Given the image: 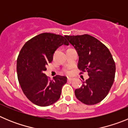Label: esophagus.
<instances>
[{"mask_svg":"<svg viewBox=\"0 0 128 128\" xmlns=\"http://www.w3.org/2000/svg\"><path fill=\"white\" fill-rule=\"evenodd\" d=\"M67 80H68V81H72V80H73V78H68Z\"/></svg>","mask_w":128,"mask_h":128,"instance_id":"obj_1","label":"esophagus"}]
</instances>
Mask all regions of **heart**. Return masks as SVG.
<instances>
[{
  "instance_id": "b5f03b06",
  "label": "heart",
  "mask_w": 128,
  "mask_h": 128,
  "mask_svg": "<svg viewBox=\"0 0 128 128\" xmlns=\"http://www.w3.org/2000/svg\"><path fill=\"white\" fill-rule=\"evenodd\" d=\"M68 72V73H69V72Z\"/></svg>"
}]
</instances>
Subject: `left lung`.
<instances>
[{"label":"left lung","instance_id":"8db88e82","mask_svg":"<svg viewBox=\"0 0 128 128\" xmlns=\"http://www.w3.org/2000/svg\"><path fill=\"white\" fill-rule=\"evenodd\" d=\"M65 37L78 53V68L88 73V79L75 90L76 97L85 104L99 103L108 95L115 78V64L109 49L88 34Z\"/></svg>","mask_w":128,"mask_h":128}]
</instances>
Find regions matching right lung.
I'll return each instance as SVG.
<instances>
[{
	"label": "right lung",
	"instance_id": "obj_1",
	"mask_svg": "<svg viewBox=\"0 0 128 128\" xmlns=\"http://www.w3.org/2000/svg\"><path fill=\"white\" fill-rule=\"evenodd\" d=\"M62 45H69L65 37L45 32L29 40L19 53L16 62L18 80L24 94L34 104L50 106L60 98L66 77L56 76L48 81L44 72L47 70L46 65L52 62L56 49Z\"/></svg>",
	"mask_w": 128,
	"mask_h": 128
}]
</instances>
